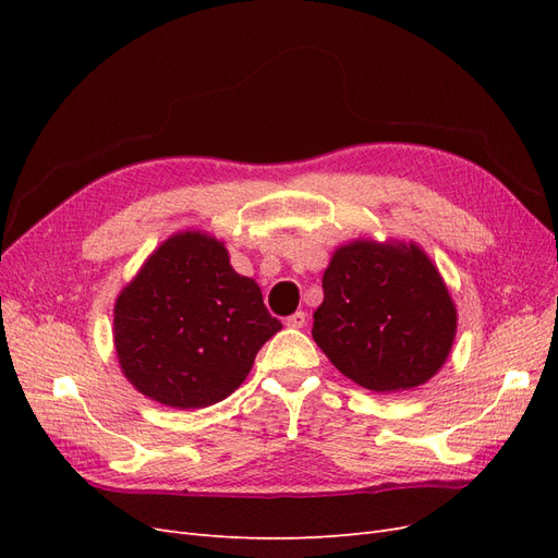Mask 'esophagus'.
Segmentation results:
<instances>
[{"mask_svg":"<svg viewBox=\"0 0 558 558\" xmlns=\"http://www.w3.org/2000/svg\"><path fill=\"white\" fill-rule=\"evenodd\" d=\"M307 324V314L305 312H295V314H291L289 318H286V326L289 328H302Z\"/></svg>","mask_w":558,"mask_h":558,"instance_id":"obj_1","label":"esophagus"}]
</instances>
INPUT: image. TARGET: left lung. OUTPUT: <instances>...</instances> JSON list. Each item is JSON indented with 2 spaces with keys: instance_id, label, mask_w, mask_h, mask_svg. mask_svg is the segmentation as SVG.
<instances>
[{
  "instance_id": "obj_1",
  "label": "left lung",
  "mask_w": 558,
  "mask_h": 558,
  "mask_svg": "<svg viewBox=\"0 0 558 558\" xmlns=\"http://www.w3.org/2000/svg\"><path fill=\"white\" fill-rule=\"evenodd\" d=\"M453 335V302L418 246L335 251L312 337L344 377L377 393L410 391L442 367Z\"/></svg>"
}]
</instances>
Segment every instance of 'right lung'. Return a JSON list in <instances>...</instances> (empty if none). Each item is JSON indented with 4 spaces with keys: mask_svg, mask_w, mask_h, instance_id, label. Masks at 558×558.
<instances>
[{
    "mask_svg": "<svg viewBox=\"0 0 558 558\" xmlns=\"http://www.w3.org/2000/svg\"><path fill=\"white\" fill-rule=\"evenodd\" d=\"M281 330L258 283L234 272L221 242L181 232L118 295L113 342L137 391L177 410L221 402Z\"/></svg>",
    "mask_w": 558,
    "mask_h": 558,
    "instance_id": "right-lung-1",
    "label": "right lung"
}]
</instances>
